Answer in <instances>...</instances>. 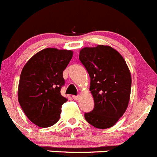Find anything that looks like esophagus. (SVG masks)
<instances>
[{
	"label": "esophagus",
	"mask_w": 157,
	"mask_h": 157,
	"mask_svg": "<svg viewBox=\"0 0 157 157\" xmlns=\"http://www.w3.org/2000/svg\"><path fill=\"white\" fill-rule=\"evenodd\" d=\"M72 97H73V98L74 100H79V99H80V95H73Z\"/></svg>",
	"instance_id": "esophagus-1"
}]
</instances>
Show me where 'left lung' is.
Returning a JSON list of instances; mask_svg holds the SVG:
<instances>
[{"label": "left lung", "mask_w": 157, "mask_h": 157, "mask_svg": "<svg viewBox=\"0 0 157 157\" xmlns=\"http://www.w3.org/2000/svg\"><path fill=\"white\" fill-rule=\"evenodd\" d=\"M79 59L90 77V90L95 107L85 113L86 120L98 128L112 127L128 107L132 78L123 56L112 47H85Z\"/></svg>", "instance_id": "obj_1"}]
</instances>
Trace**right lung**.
I'll use <instances>...</instances> for the list:
<instances>
[{"mask_svg":"<svg viewBox=\"0 0 157 157\" xmlns=\"http://www.w3.org/2000/svg\"><path fill=\"white\" fill-rule=\"evenodd\" d=\"M73 56L71 50L47 48L32 56L23 67L18 99L27 117L39 127L59 121L67 99L61 95L65 85L63 71Z\"/></svg>","mask_w":157,"mask_h":157,"instance_id":"add662e5","label":"right lung"}]
</instances>
